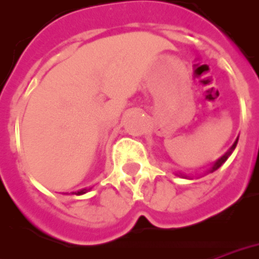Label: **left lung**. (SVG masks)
I'll return each mask as SVG.
<instances>
[{
  "label": "left lung",
  "mask_w": 259,
  "mask_h": 259,
  "mask_svg": "<svg viewBox=\"0 0 259 259\" xmlns=\"http://www.w3.org/2000/svg\"><path fill=\"white\" fill-rule=\"evenodd\" d=\"M238 141H239V137L236 138V141L233 142V145L231 146V147H229V150L227 151V153H225V154L223 155V157H220V158L217 159L215 162H213V165H211V168L209 169V170H207L209 174H211V172H214V170H217V169H219L220 166H221V165L224 164L225 161H227V159L229 158V155L232 154L233 150H235V147H236V145H238ZM178 175H179V176H183V178H187L186 175H183V174H178Z\"/></svg>",
  "instance_id": "left-lung-1"
}]
</instances>
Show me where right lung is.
I'll return each mask as SVG.
<instances>
[{"instance_id": "right-lung-1", "label": "right lung", "mask_w": 259, "mask_h": 259, "mask_svg": "<svg viewBox=\"0 0 259 259\" xmlns=\"http://www.w3.org/2000/svg\"><path fill=\"white\" fill-rule=\"evenodd\" d=\"M90 188H83V190H80V191L77 192H72V194H76V195H83V194H85V192L89 191Z\"/></svg>"}]
</instances>
